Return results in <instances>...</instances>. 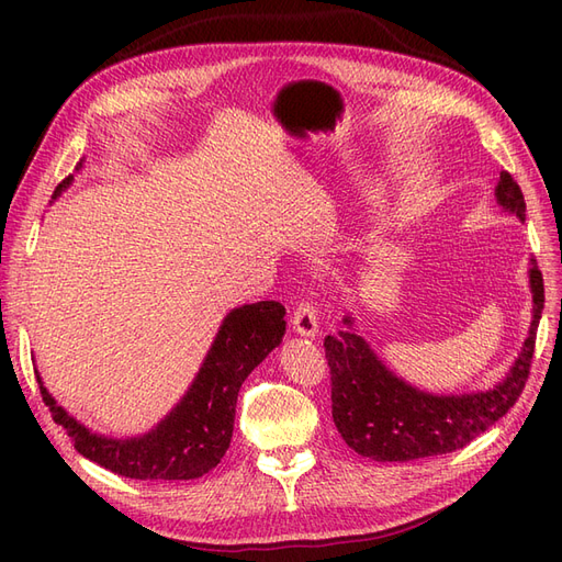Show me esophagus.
<instances>
[{
    "label": "esophagus",
    "instance_id": "1",
    "mask_svg": "<svg viewBox=\"0 0 562 562\" xmlns=\"http://www.w3.org/2000/svg\"><path fill=\"white\" fill-rule=\"evenodd\" d=\"M293 330L302 337H314L318 333V318H316V310L310 300H300L297 307L291 316Z\"/></svg>",
    "mask_w": 562,
    "mask_h": 562
}]
</instances>
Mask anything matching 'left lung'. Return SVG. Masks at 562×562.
Returning a JSON list of instances; mask_svg holds the SVG:
<instances>
[{"label":"left lung","mask_w":562,"mask_h":562,"mask_svg":"<svg viewBox=\"0 0 562 562\" xmlns=\"http://www.w3.org/2000/svg\"><path fill=\"white\" fill-rule=\"evenodd\" d=\"M497 203L525 220V199L518 182L506 171L495 187ZM532 323L508 375L485 391L438 396L394 375L356 333L353 318L328 335L326 359L333 386V422L345 443L375 462H413L464 448L512 411L530 375L537 326L543 310V279L530 260Z\"/></svg>","instance_id":"left-lung-1"}]
</instances>
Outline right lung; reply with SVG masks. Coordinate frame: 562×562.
<instances>
[{"label":"right lung","mask_w":562,"mask_h":562,"mask_svg":"<svg viewBox=\"0 0 562 562\" xmlns=\"http://www.w3.org/2000/svg\"><path fill=\"white\" fill-rule=\"evenodd\" d=\"M81 166V164H79ZM72 182L65 178L54 199ZM285 307L274 300L232 310L220 326L192 386L155 429L138 438H108L67 415L37 375L50 417L79 454L135 481L201 479L225 457L236 415V396L250 372L281 345Z\"/></svg>","instance_id":"obj_1"}]
</instances>
